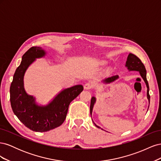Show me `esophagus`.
<instances>
[{"mask_svg":"<svg viewBox=\"0 0 161 161\" xmlns=\"http://www.w3.org/2000/svg\"><path fill=\"white\" fill-rule=\"evenodd\" d=\"M92 86H93V85H92V82H86V83L84 85V89L86 90H89L92 89Z\"/></svg>","mask_w":161,"mask_h":161,"instance_id":"obj_1","label":"esophagus"}]
</instances>
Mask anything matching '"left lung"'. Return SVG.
Masks as SVG:
<instances>
[{"label": "left lung", "instance_id": "1", "mask_svg": "<svg viewBox=\"0 0 161 161\" xmlns=\"http://www.w3.org/2000/svg\"><path fill=\"white\" fill-rule=\"evenodd\" d=\"M125 67L127 68L128 70L129 71H138L140 72V76H142L143 79L144 81L145 82L146 85H147V99H148V102L150 104V95H149V86H148V82L147 79V70H146L145 66L143 64V63L141 62V60L139 59V58L135 56L133 53H129V55L127 58V61L125 62ZM119 79V76L118 75H114L112 76L111 77H108L107 79H104L103 82L104 83H111V82L115 81ZM96 102V98L95 97H92L91 101V105H90V113L91 115L92 114V109H93L94 105ZM149 108V107H148ZM95 124V123H94ZM95 125L97 126V128H101L99 126L95 124ZM103 130V129H102Z\"/></svg>", "mask_w": 161, "mask_h": 161}]
</instances>
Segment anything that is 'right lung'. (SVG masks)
<instances>
[{
	"label": "right lung",
	"instance_id": "add662e5",
	"mask_svg": "<svg viewBox=\"0 0 161 161\" xmlns=\"http://www.w3.org/2000/svg\"><path fill=\"white\" fill-rule=\"evenodd\" d=\"M46 52L42 47L34 46L22 56L20 65L14 72L10 87L12 109L18 119L27 128L34 131L43 132L54 129L64 122L71 101L83 91L81 85L60 91L46 105H39L36 98L28 95L24 89L25 73L36 58L44 57Z\"/></svg>",
	"mask_w": 161,
	"mask_h": 161
}]
</instances>
